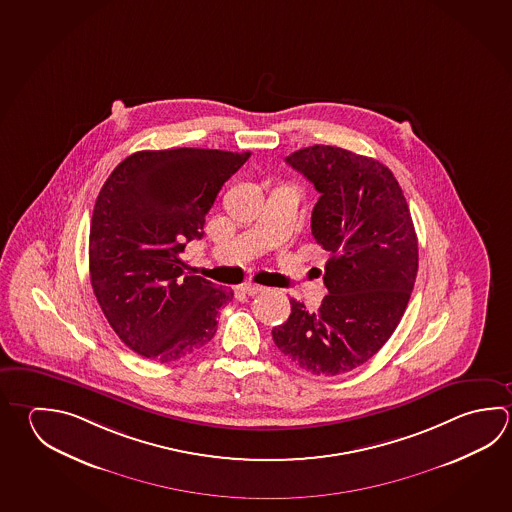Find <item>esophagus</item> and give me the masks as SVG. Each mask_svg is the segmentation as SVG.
Here are the masks:
<instances>
[{"label":"esophagus","instance_id":"1","mask_svg":"<svg viewBox=\"0 0 512 512\" xmlns=\"http://www.w3.org/2000/svg\"><path fill=\"white\" fill-rule=\"evenodd\" d=\"M242 290L243 294H247V296H256V294L263 292L265 287H261V285H254V283H247V285H243Z\"/></svg>","mask_w":512,"mask_h":512}]
</instances>
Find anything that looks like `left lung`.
<instances>
[{
    "mask_svg": "<svg viewBox=\"0 0 512 512\" xmlns=\"http://www.w3.org/2000/svg\"><path fill=\"white\" fill-rule=\"evenodd\" d=\"M285 162L319 193L312 236L330 252L317 312L290 299L272 328L279 352L312 375H341L372 359L404 316L419 270V242L397 178L375 158L316 144Z\"/></svg>",
    "mask_w": 512,
    "mask_h": 512,
    "instance_id": "left-lung-1",
    "label": "left lung"
}]
</instances>
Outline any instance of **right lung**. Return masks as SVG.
I'll return each instance as SVG.
<instances>
[{
	"mask_svg": "<svg viewBox=\"0 0 512 512\" xmlns=\"http://www.w3.org/2000/svg\"><path fill=\"white\" fill-rule=\"evenodd\" d=\"M251 153L137 151L104 182L90 227V279L104 316L133 352L171 363L216 334L231 290L187 276L180 254L204 236L205 214Z\"/></svg>",
	"mask_w": 512,
	"mask_h": 512,
	"instance_id": "1",
	"label": "right lung"
}]
</instances>
